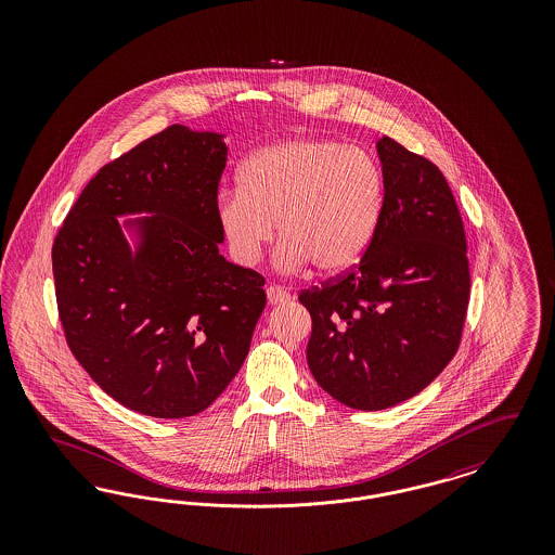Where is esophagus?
I'll return each mask as SVG.
<instances>
[{
	"mask_svg": "<svg viewBox=\"0 0 555 555\" xmlns=\"http://www.w3.org/2000/svg\"><path fill=\"white\" fill-rule=\"evenodd\" d=\"M266 295H268V304L270 306H281V304H287L291 299L289 293L283 289V287H279V285H270L266 289Z\"/></svg>",
	"mask_w": 555,
	"mask_h": 555,
	"instance_id": "esophagus-1",
	"label": "esophagus"
}]
</instances>
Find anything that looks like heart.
Masks as SVG:
<instances>
[{"label":"heart","instance_id":"heart-1","mask_svg":"<svg viewBox=\"0 0 555 555\" xmlns=\"http://www.w3.org/2000/svg\"><path fill=\"white\" fill-rule=\"evenodd\" d=\"M387 199L380 162L337 139L295 137L256 150L238 189L220 191L216 220L241 264H256L274 235L279 262L324 274L358 264L378 233Z\"/></svg>","mask_w":555,"mask_h":555}]
</instances>
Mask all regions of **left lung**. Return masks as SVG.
<instances>
[{
  "mask_svg": "<svg viewBox=\"0 0 555 555\" xmlns=\"http://www.w3.org/2000/svg\"><path fill=\"white\" fill-rule=\"evenodd\" d=\"M385 214L356 270L304 291L308 366L353 410H387L428 387L457 351L470 299L466 235L441 170L391 137L376 143Z\"/></svg>",
  "mask_w": 555,
  "mask_h": 555,
  "instance_id": "8db88e82",
  "label": "left lung"
}]
</instances>
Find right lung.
I'll use <instances>...</instances> for the list:
<instances>
[{"label":"right lung","mask_w":555,"mask_h":555,"mask_svg":"<svg viewBox=\"0 0 555 555\" xmlns=\"http://www.w3.org/2000/svg\"><path fill=\"white\" fill-rule=\"evenodd\" d=\"M227 154L220 132L168 127L89 181L53 243L66 341L107 396L145 416L204 412L264 310V279L218 251Z\"/></svg>","instance_id":"1"}]
</instances>
